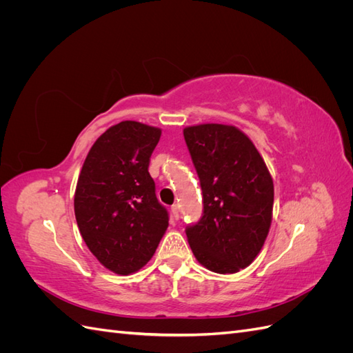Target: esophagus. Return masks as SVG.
Listing matches in <instances>:
<instances>
[{
	"instance_id": "obj_1",
	"label": "esophagus",
	"mask_w": 353,
	"mask_h": 353,
	"mask_svg": "<svg viewBox=\"0 0 353 353\" xmlns=\"http://www.w3.org/2000/svg\"><path fill=\"white\" fill-rule=\"evenodd\" d=\"M170 212H172V216L175 218V219H178V216H179V208L175 205V206H172V209H170Z\"/></svg>"
}]
</instances>
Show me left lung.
<instances>
[{"mask_svg":"<svg viewBox=\"0 0 353 353\" xmlns=\"http://www.w3.org/2000/svg\"><path fill=\"white\" fill-rule=\"evenodd\" d=\"M200 178L203 218L185 234L200 265L236 274L263 248L272 222L274 183L258 148L234 125L184 128Z\"/></svg>","mask_w":353,"mask_h":353,"instance_id":"1","label":"left lung"}]
</instances>
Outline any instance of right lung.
<instances>
[{
  "label": "right lung",
  "mask_w": 353,
  "mask_h": 353,
  "mask_svg": "<svg viewBox=\"0 0 353 353\" xmlns=\"http://www.w3.org/2000/svg\"><path fill=\"white\" fill-rule=\"evenodd\" d=\"M162 130L123 121L105 130L85 157L74 216L90 252L109 271L130 275L152 259L168 230L148 163Z\"/></svg>",
  "instance_id": "1"
}]
</instances>
